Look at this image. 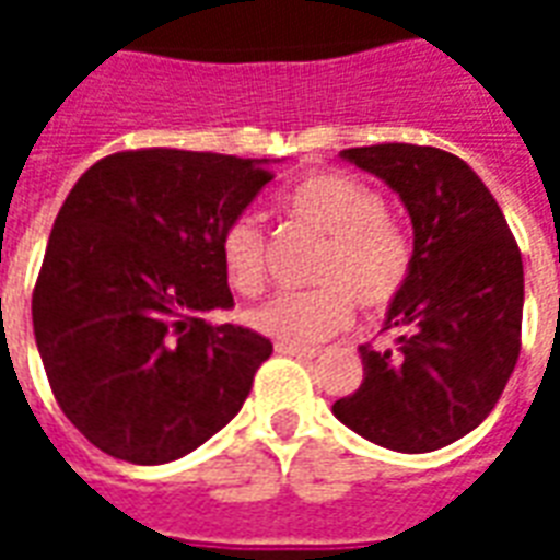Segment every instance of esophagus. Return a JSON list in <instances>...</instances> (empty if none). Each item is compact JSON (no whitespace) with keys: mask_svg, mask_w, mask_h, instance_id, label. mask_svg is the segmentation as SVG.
Here are the masks:
<instances>
[{"mask_svg":"<svg viewBox=\"0 0 560 560\" xmlns=\"http://www.w3.org/2000/svg\"><path fill=\"white\" fill-rule=\"evenodd\" d=\"M276 351L284 353V357H300V360H315L317 348H303V345H288V341H279L276 345Z\"/></svg>","mask_w":560,"mask_h":560,"instance_id":"1","label":"esophagus"}]
</instances>
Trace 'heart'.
<instances>
[{"mask_svg":"<svg viewBox=\"0 0 560 560\" xmlns=\"http://www.w3.org/2000/svg\"><path fill=\"white\" fill-rule=\"evenodd\" d=\"M284 215L324 236L312 291H284L255 308L248 324L288 345H312L339 332L353 303L381 315L411 279L413 243L387 219L384 195L357 176L317 171L288 188ZM224 279L240 296H257L267 284V236L248 215L233 219L219 240Z\"/></svg>","mask_w":560,"mask_h":560,"instance_id":"b5f03b06","label":"heart"}]
</instances>
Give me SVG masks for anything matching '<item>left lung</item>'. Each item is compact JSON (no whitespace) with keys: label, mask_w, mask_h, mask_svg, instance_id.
Masks as SVG:
<instances>
[{"label":"left lung","mask_w":560,"mask_h":560,"mask_svg":"<svg viewBox=\"0 0 560 560\" xmlns=\"http://www.w3.org/2000/svg\"><path fill=\"white\" fill-rule=\"evenodd\" d=\"M341 159L375 173L413 224L411 279L389 305V351L360 348L363 384L332 413L365 441L432 453L477 429L501 399L522 348V255L492 191L434 147L375 143Z\"/></svg>","instance_id":"obj_1"}]
</instances>
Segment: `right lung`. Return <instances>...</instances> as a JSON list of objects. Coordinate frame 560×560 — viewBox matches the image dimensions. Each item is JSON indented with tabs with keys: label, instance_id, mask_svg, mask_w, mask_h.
Returning <instances> with one entry per match:
<instances>
[{
	"label": "right lung",
	"instance_id": "1",
	"mask_svg": "<svg viewBox=\"0 0 560 560\" xmlns=\"http://www.w3.org/2000/svg\"><path fill=\"white\" fill-rule=\"evenodd\" d=\"M269 179L267 159L126 149L66 197L32 327L59 408L107 456L164 465L243 408L272 345L203 315L233 305L221 231Z\"/></svg>",
	"mask_w": 560,
	"mask_h": 560
}]
</instances>
